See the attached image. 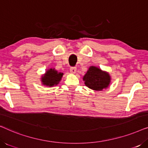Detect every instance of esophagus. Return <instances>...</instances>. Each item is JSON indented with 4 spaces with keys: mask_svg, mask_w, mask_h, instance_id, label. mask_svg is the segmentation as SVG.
Here are the masks:
<instances>
[{
    "mask_svg": "<svg viewBox=\"0 0 148 148\" xmlns=\"http://www.w3.org/2000/svg\"><path fill=\"white\" fill-rule=\"evenodd\" d=\"M76 71H77V68L76 67H71L70 69V71L71 73H76Z\"/></svg>",
    "mask_w": 148,
    "mask_h": 148,
    "instance_id": "1",
    "label": "esophagus"
}]
</instances>
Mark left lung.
<instances>
[{
    "mask_svg": "<svg viewBox=\"0 0 148 148\" xmlns=\"http://www.w3.org/2000/svg\"><path fill=\"white\" fill-rule=\"evenodd\" d=\"M84 84L90 89L95 91H102L110 86L111 77L108 72L102 71L95 66H90L83 77Z\"/></svg>",
    "mask_w": 148,
    "mask_h": 148,
    "instance_id": "1",
    "label": "left lung"
}]
</instances>
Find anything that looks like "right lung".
<instances>
[{"instance_id": "obj_1", "label": "right lung", "mask_w": 148, "mask_h": 148, "mask_svg": "<svg viewBox=\"0 0 148 148\" xmlns=\"http://www.w3.org/2000/svg\"><path fill=\"white\" fill-rule=\"evenodd\" d=\"M63 73L58 72L54 68L48 69L41 77L42 84L45 86L53 87L59 84L63 76Z\"/></svg>"}]
</instances>
